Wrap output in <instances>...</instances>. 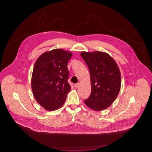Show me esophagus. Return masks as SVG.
<instances>
[{
	"label": "esophagus",
	"instance_id": "34e87169",
	"mask_svg": "<svg viewBox=\"0 0 152 152\" xmlns=\"http://www.w3.org/2000/svg\"><path fill=\"white\" fill-rule=\"evenodd\" d=\"M80 86V83H77V84H75V85H74V87L75 88H78V87Z\"/></svg>",
	"mask_w": 152,
	"mask_h": 152
}]
</instances>
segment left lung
Segmentation results:
<instances>
[{
    "mask_svg": "<svg viewBox=\"0 0 152 152\" xmlns=\"http://www.w3.org/2000/svg\"><path fill=\"white\" fill-rule=\"evenodd\" d=\"M91 75V93L84 101L89 108L96 111L109 107L118 96L121 85L119 68L108 54L100 51L82 52Z\"/></svg>",
    "mask_w": 152,
    "mask_h": 152,
    "instance_id": "1",
    "label": "left lung"
}]
</instances>
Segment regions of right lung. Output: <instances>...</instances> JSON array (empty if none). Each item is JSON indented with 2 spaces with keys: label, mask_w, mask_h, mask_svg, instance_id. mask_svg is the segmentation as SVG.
<instances>
[{
  "label": "right lung",
  "mask_w": 152,
  "mask_h": 152,
  "mask_svg": "<svg viewBox=\"0 0 152 152\" xmlns=\"http://www.w3.org/2000/svg\"><path fill=\"white\" fill-rule=\"evenodd\" d=\"M72 54L54 49L36 60L31 77V88L36 101L47 110L60 108L71 90L68 82V62Z\"/></svg>",
  "instance_id": "1"
}]
</instances>
